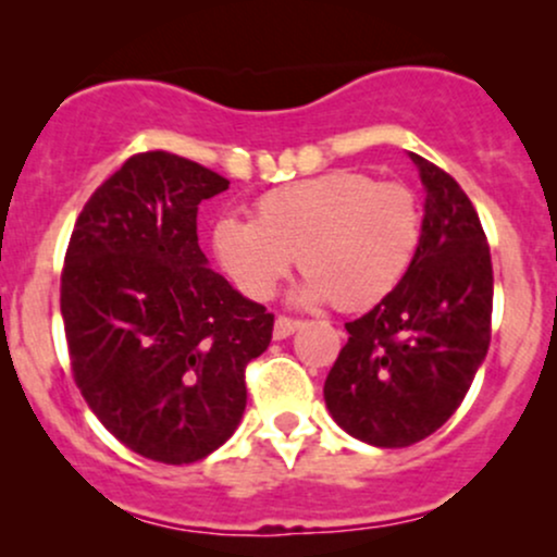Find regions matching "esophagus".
<instances>
[{
  "instance_id": "34e87169",
  "label": "esophagus",
  "mask_w": 557,
  "mask_h": 557,
  "mask_svg": "<svg viewBox=\"0 0 557 557\" xmlns=\"http://www.w3.org/2000/svg\"><path fill=\"white\" fill-rule=\"evenodd\" d=\"M304 322L301 320H293V317H277V320H274V338L277 341H283V338H288V335H293L296 333L298 327H301Z\"/></svg>"
}]
</instances>
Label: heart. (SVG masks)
Returning <instances> with one entry per match:
<instances>
[{"mask_svg":"<svg viewBox=\"0 0 557 557\" xmlns=\"http://www.w3.org/2000/svg\"><path fill=\"white\" fill-rule=\"evenodd\" d=\"M420 235L412 189L362 171H327L267 189L256 198L253 222L219 219L211 243L232 283L253 301L274 296L298 256L309 272L304 301L368 309L401 283Z\"/></svg>","mask_w":557,"mask_h":557,"instance_id":"1","label":"heart"}]
</instances>
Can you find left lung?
Returning <instances> with one entry per match:
<instances>
[{
  "label": "left lung",
  "instance_id": "left-lung-1",
  "mask_svg": "<svg viewBox=\"0 0 557 557\" xmlns=\"http://www.w3.org/2000/svg\"><path fill=\"white\" fill-rule=\"evenodd\" d=\"M425 187L418 253L359 320L327 372L325 405L359 442H423L466 399L492 341L494 274L484 227L444 169L409 152Z\"/></svg>",
  "mask_w": 557,
  "mask_h": 557
}]
</instances>
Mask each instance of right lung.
Segmentation results:
<instances>
[{
	"label": "right lung",
	"mask_w": 557,
	"mask_h": 557,
	"mask_svg": "<svg viewBox=\"0 0 557 557\" xmlns=\"http://www.w3.org/2000/svg\"><path fill=\"white\" fill-rule=\"evenodd\" d=\"M216 171L137 152L78 213L60 274V314L78 391L124 447L166 466L203 460L246 412V368L274 314L209 267L198 206Z\"/></svg>",
	"instance_id": "1"
}]
</instances>
